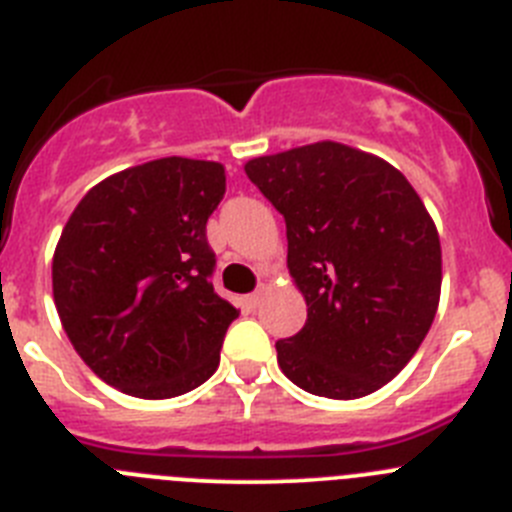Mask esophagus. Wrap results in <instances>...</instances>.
Segmentation results:
<instances>
[{
	"label": "esophagus",
	"instance_id": "1",
	"mask_svg": "<svg viewBox=\"0 0 512 512\" xmlns=\"http://www.w3.org/2000/svg\"><path fill=\"white\" fill-rule=\"evenodd\" d=\"M262 298H265V288L255 290V293H252V296H247V298H245V303H247V306H252V308H255V306H260V301H262Z\"/></svg>",
	"mask_w": 512,
	"mask_h": 512
}]
</instances>
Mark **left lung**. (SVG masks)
<instances>
[{
	"label": "left lung",
	"mask_w": 512,
	"mask_h": 512,
	"mask_svg": "<svg viewBox=\"0 0 512 512\" xmlns=\"http://www.w3.org/2000/svg\"><path fill=\"white\" fill-rule=\"evenodd\" d=\"M283 214L288 273L306 326L278 365L306 393L354 400L388 385L418 352L441 296V242L416 188L388 160L321 140L247 160Z\"/></svg>",
	"instance_id": "obj_1"
}]
</instances>
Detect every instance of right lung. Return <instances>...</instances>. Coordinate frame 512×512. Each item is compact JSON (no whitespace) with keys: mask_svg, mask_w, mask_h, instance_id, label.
Returning <instances> with one entry per match:
<instances>
[{"mask_svg":"<svg viewBox=\"0 0 512 512\" xmlns=\"http://www.w3.org/2000/svg\"><path fill=\"white\" fill-rule=\"evenodd\" d=\"M227 188L214 160L160 158L96 183L53 255V301L96 377L145 400L199 388L237 308L211 285L206 222Z\"/></svg>","mask_w":512,"mask_h":512,"instance_id":"right-lung-1","label":"right lung"}]
</instances>
